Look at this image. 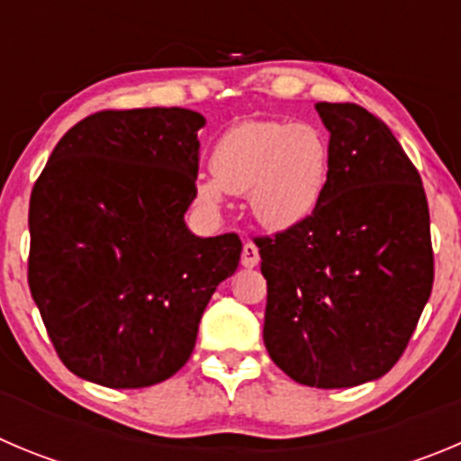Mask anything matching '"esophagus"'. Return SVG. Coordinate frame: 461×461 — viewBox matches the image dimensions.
I'll return each instance as SVG.
<instances>
[{
    "label": "esophagus",
    "instance_id": "34e87169",
    "mask_svg": "<svg viewBox=\"0 0 461 461\" xmlns=\"http://www.w3.org/2000/svg\"><path fill=\"white\" fill-rule=\"evenodd\" d=\"M240 264H243L245 268H255V266L259 264V248H257L252 240H245L243 252H240Z\"/></svg>",
    "mask_w": 461,
    "mask_h": 461
}]
</instances>
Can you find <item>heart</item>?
Returning a JSON list of instances; mask_svg holds the SVG:
<instances>
[{
    "label": "heart",
    "mask_w": 461,
    "mask_h": 461,
    "mask_svg": "<svg viewBox=\"0 0 461 461\" xmlns=\"http://www.w3.org/2000/svg\"><path fill=\"white\" fill-rule=\"evenodd\" d=\"M211 175L195 197L216 209L225 193L245 195L255 221L273 231L307 221L321 202L330 170V140L312 122L243 120L213 143Z\"/></svg>",
    "instance_id": "heart-1"
}]
</instances>
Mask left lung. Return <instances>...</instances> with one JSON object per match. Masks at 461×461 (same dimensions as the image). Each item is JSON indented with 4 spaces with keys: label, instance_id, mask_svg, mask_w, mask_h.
I'll list each match as a JSON object with an SVG mask.
<instances>
[{
    "label": "left lung",
    "instance_id": "8db88e82",
    "mask_svg": "<svg viewBox=\"0 0 461 461\" xmlns=\"http://www.w3.org/2000/svg\"><path fill=\"white\" fill-rule=\"evenodd\" d=\"M330 170L316 211L257 236L268 286L264 343L291 380L348 389L402 357L432 294L434 252L420 175L364 106L318 102Z\"/></svg>",
    "mask_w": 461,
    "mask_h": 461
}]
</instances>
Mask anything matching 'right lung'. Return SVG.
<instances>
[{
    "instance_id": "1",
    "label": "right lung",
    "mask_w": 461,
    "mask_h": 461,
    "mask_svg": "<svg viewBox=\"0 0 461 461\" xmlns=\"http://www.w3.org/2000/svg\"><path fill=\"white\" fill-rule=\"evenodd\" d=\"M179 106L97 111L59 140L29 202V289L56 355L111 389L172 377L239 268V234L200 239L197 129Z\"/></svg>"
}]
</instances>
